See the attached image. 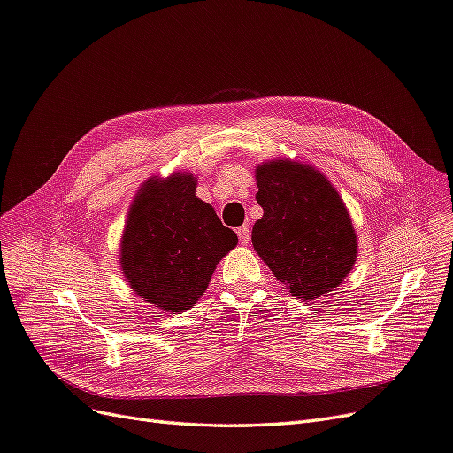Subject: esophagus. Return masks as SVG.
I'll return each instance as SVG.
<instances>
[{
  "instance_id": "1",
  "label": "esophagus",
  "mask_w": 453,
  "mask_h": 453,
  "mask_svg": "<svg viewBox=\"0 0 453 453\" xmlns=\"http://www.w3.org/2000/svg\"><path fill=\"white\" fill-rule=\"evenodd\" d=\"M238 238H240V242H242L243 245L250 243V240H251V228H250L248 225L240 226V228H238Z\"/></svg>"
}]
</instances>
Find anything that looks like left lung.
Listing matches in <instances>:
<instances>
[{
	"mask_svg": "<svg viewBox=\"0 0 453 453\" xmlns=\"http://www.w3.org/2000/svg\"><path fill=\"white\" fill-rule=\"evenodd\" d=\"M263 217L251 242L281 283L303 300L344 281L357 258V236L344 202L325 175L291 160L257 170Z\"/></svg>",
	"mask_w": 453,
	"mask_h": 453,
	"instance_id": "8db88e82",
	"label": "left lung"
}]
</instances>
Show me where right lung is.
Returning <instances> with one entry per match:
<instances>
[{"label": "right lung", "mask_w": 453, "mask_h": 453, "mask_svg": "<svg viewBox=\"0 0 453 453\" xmlns=\"http://www.w3.org/2000/svg\"><path fill=\"white\" fill-rule=\"evenodd\" d=\"M193 175L147 181L135 196L120 243L132 289L160 310L185 311L208 289L211 273L238 236L195 195Z\"/></svg>", "instance_id": "1"}]
</instances>
